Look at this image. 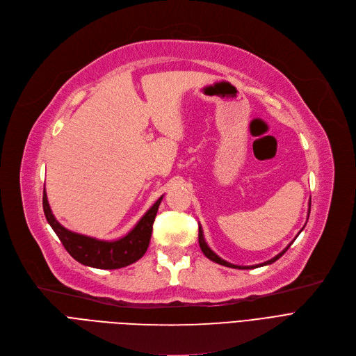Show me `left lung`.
Masks as SVG:
<instances>
[{"label":"left lung","mask_w":356,"mask_h":356,"mask_svg":"<svg viewBox=\"0 0 356 356\" xmlns=\"http://www.w3.org/2000/svg\"><path fill=\"white\" fill-rule=\"evenodd\" d=\"M309 213H310V211H309ZM307 219H309V216H307ZM303 231V229H302ZM300 231V232H302ZM300 232H298V234H300ZM291 244H293V242H291ZM290 244V245H291ZM199 245H200V250H202V252L204 254V255H207L211 261H213V263H218V264H220V266H225V267H231V268H239V270H248V268H257V267H263V266H268V264H273L274 263V261H277L280 257H282L287 250H289V247L290 245H287L282 252H280V254H277L274 258H271V259H268V261H266V263H261V264H257V266H234V264H231V263H227V261L225 259H222L220 257H218L209 247H208V244H207V241H204V238H203V231H202V227H199Z\"/></svg>","instance_id":"8db88e82"}]
</instances>
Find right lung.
Returning <instances> with one entry per match:
<instances>
[{"label":"right lung","mask_w":356,"mask_h":356,"mask_svg":"<svg viewBox=\"0 0 356 356\" xmlns=\"http://www.w3.org/2000/svg\"><path fill=\"white\" fill-rule=\"evenodd\" d=\"M161 199L163 196L145 212L133 229L117 241H101L66 229L51 213L46 189L43 191V211L51 229L78 263L101 270H117L136 263L145 254Z\"/></svg>","instance_id":"1"}]
</instances>
